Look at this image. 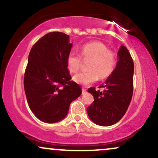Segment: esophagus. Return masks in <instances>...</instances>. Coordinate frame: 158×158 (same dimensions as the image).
I'll use <instances>...</instances> for the list:
<instances>
[{"label": "esophagus", "mask_w": 158, "mask_h": 158, "mask_svg": "<svg viewBox=\"0 0 158 158\" xmlns=\"http://www.w3.org/2000/svg\"><path fill=\"white\" fill-rule=\"evenodd\" d=\"M81 90H82V94H85V93H86V89H85V88H82V89H81Z\"/></svg>", "instance_id": "1"}]
</instances>
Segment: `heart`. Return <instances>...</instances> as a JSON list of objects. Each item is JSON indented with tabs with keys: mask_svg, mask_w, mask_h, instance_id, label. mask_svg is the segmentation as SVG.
Segmentation results:
<instances>
[{
	"mask_svg": "<svg viewBox=\"0 0 158 158\" xmlns=\"http://www.w3.org/2000/svg\"><path fill=\"white\" fill-rule=\"evenodd\" d=\"M81 58L90 59L88 64L89 70L81 72L73 77V81L79 84L88 85L95 82L98 78L104 79L113 73L117 62L116 53L108 50L106 45L99 41H91L80 48V56L70 52L67 57V68L72 73H77L81 68Z\"/></svg>",
	"mask_w": 158,
	"mask_h": 158,
	"instance_id": "b5f03b06",
	"label": "heart"
}]
</instances>
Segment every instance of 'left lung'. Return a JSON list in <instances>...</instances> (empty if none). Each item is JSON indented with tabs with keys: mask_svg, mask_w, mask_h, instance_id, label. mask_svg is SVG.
<instances>
[{
	"mask_svg": "<svg viewBox=\"0 0 158 158\" xmlns=\"http://www.w3.org/2000/svg\"><path fill=\"white\" fill-rule=\"evenodd\" d=\"M116 68L103 85V92L90 88L88 91L94 101L87 108L88 117L95 124L109 126L117 123L126 114L133 94L134 62L126 47L118 50Z\"/></svg>",
	"mask_w": 158,
	"mask_h": 158,
	"instance_id": "1",
	"label": "left lung"
}]
</instances>
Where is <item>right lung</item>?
<instances>
[{"label":"right lung","instance_id":"1","mask_svg":"<svg viewBox=\"0 0 158 158\" xmlns=\"http://www.w3.org/2000/svg\"><path fill=\"white\" fill-rule=\"evenodd\" d=\"M73 44L69 35L49 32L32 46L25 70L24 90L34 115L47 123H57L68 114L70 103L81 94L70 81L67 57Z\"/></svg>","mask_w":158,"mask_h":158}]
</instances>
